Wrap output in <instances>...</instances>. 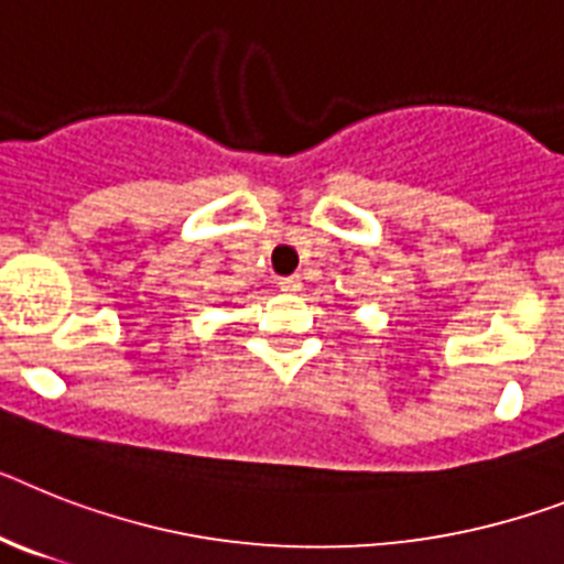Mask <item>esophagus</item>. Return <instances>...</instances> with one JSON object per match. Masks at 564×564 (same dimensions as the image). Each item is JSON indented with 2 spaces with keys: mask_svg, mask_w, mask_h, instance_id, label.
Here are the masks:
<instances>
[{
  "mask_svg": "<svg viewBox=\"0 0 564 564\" xmlns=\"http://www.w3.org/2000/svg\"><path fill=\"white\" fill-rule=\"evenodd\" d=\"M279 288L285 293H296L302 288V279L300 276H282L279 279Z\"/></svg>",
  "mask_w": 564,
  "mask_h": 564,
  "instance_id": "34e87169",
  "label": "esophagus"
}]
</instances>
